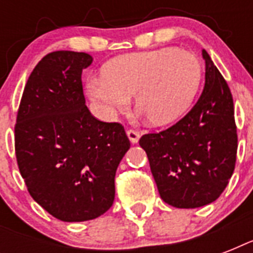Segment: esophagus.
<instances>
[{"label":"esophagus","instance_id":"1","mask_svg":"<svg viewBox=\"0 0 253 253\" xmlns=\"http://www.w3.org/2000/svg\"><path fill=\"white\" fill-rule=\"evenodd\" d=\"M127 138L130 140L132 144H136L139 142V139H140V134H139L138 131H134V130H128L127 131Z\"/></svg>","mask_w":253,"mask_h":253}]
</instances>
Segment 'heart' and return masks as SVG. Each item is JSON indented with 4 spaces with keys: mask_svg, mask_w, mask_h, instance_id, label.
Wrapping results in <instances>:
<instances>
[{
    "mask_svg": "<svg viewBox=\"0 0 253 253\" xmlns=\"http://www.w3.org/2000/svg\"><path fill=\"white\" fill-rule=\"evenodd\" d=\"M202 80V64L193 52L173 47L128 53L103 65L101 76L86 81L87 97L103 119L128 107L154 126H166L186 113Z\"/></svg>",
    "mask_w": 253,
    "mask_h": 253,
    "instance_id": "heart-1",
    "label": "heart"
}]
</instances>
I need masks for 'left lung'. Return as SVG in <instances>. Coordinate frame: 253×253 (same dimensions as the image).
Segmentation results:
<instances>
[{"mask_svg":"<svg viewBox=\"0 0 253 253\" xmlns=\"http://www.w3.org/2000/svg\"><path fill=\"white\" fill-rule=\"evenodd\" d=\"M202 57L205 86L192 110L168 130L139 140L162 200L178 209L214 202L235 169L238 135L231 91L205 49Z\"/></svg>","mask_w":253,"mask_h":253,"instance_id":"1","label":"left lung"}]
</instances>
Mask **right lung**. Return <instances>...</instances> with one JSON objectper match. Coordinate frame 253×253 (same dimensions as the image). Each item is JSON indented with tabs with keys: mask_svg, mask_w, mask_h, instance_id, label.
Instances as JSON below:
<instances>
[{
	"mask_svg": "<svg viewBox=\"0 0 253 253\" xmlns=\"http://www.w3.org/2000/svg\"><path fill=\"white\" fill-rule=\"evenodd\" d=\"M85 52L56 51L26 83L15 125V155L30 196L63 222L98 218L111 208L115 172L128 148L119 123L95 119L85 105Z\"/></svg>",
	"mask_w": 253,
	"mask_h": 253,
	"instance_id": "obj_1",
	"label": "right lung"
}]
</instances>
